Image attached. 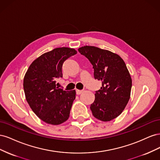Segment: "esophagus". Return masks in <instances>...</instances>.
<instances>
[{
	"label": "esophagus",
	"mask_w": 160,
	"mask_h": 160,
	"mask_svg": "<svg viewBox=\"0 0 160 160\" xmlns=\"http://www.w3.org/2000/svg\"><path fill=\"white\" fill-rule=\"evenodd\" d=\"M83 90H79V89H77L76 90L77 95H80V94H81L82 93H83Z\"/></svg>",
	"instance_id": "1"
}]
</instances>
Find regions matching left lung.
I'll return each instance as SVG.
<instances>
[{
	"mask_svg": "<svg viewBox=\"0 0 160 160\" xmlns=\"http://www.w3.org/2000/svg\"><path fill=\"white\" fill-rule=\"evenodd\" d=\"M78 51L93 65L94 78L102 83L90 106L92 113L109 122L122 113L130 98L132 80L126 65L118 55L98 47L84 46Z\"/></svg>",
	"mask_w": 160,
	"mask_h": 160,
	"instance_id": "8db88e82",
	"label": "left lung"
}]
</instances>
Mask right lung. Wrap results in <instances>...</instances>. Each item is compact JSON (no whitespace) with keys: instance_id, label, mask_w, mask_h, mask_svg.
Returning <instances> with one entry per match:
<instances>
[{"instance_id":"obj_1","label":"right lung","mask_w":160,"mask_h":160,"mask_svg":"<svg viewBox=\"0 0 160 160\" xmlns=\"http://www.w3.org/2000/svg\"><path fill=\"white\" fill-rule=\"evenodd\" d=\"M77 52L69 47L56 48L38 57L25 73L26 99L33 112L47 123L59 125L69 117L75 90L64 91L56 87V79L62 77L64 61Z\"/></svg>"}]
</instances>
